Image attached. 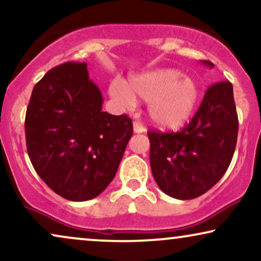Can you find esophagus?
Returning <instances> with one entry per match:
<instances>
[{
    "label": "esophagus",
    "mask_w": 261,
    "mask_h": 261,
    "mask_svg": "<svg viewBox=\"0 0 261 261\" xmlns=\"http://www.w3.org/2000/svg\"><path fill=\"white\" fill-rule=\"evenodd\" d=\"M133 130H134V133H138V134L144 133L145 127L140 122H139V121H134V122H133Z\"/></svg>",
    "instance_id": "obj_1"
}]
</instances>
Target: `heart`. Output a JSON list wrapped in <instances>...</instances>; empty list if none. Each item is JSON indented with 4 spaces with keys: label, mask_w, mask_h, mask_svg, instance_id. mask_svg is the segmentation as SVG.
<instances>
[{
    "label": "heart",
    "mask_w": 261,
    "mask_h": 261,
    "mask_svg": "<svg viewBox=\"0 0 261 261\" xmlns=\"http://www.w3.org/2000/svg\"><path fill=\"white\" fill-rule=\"evenodd\" d=\"M110 94L121 106L133 107L137 96L148 103V115L155 126L178 129L188 122L199 99V87L192 77L172 68H161L132 76L129 84L114 79Z\"/></svg>",
    "instance_id": "heart-1"
}]
</instances>
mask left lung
Masks as SVG:
<instances>
[{
	"label": "left lung",
	"instance_id": "8db88e82",
	"mask_svg": "<svg viewBox=\"0 0 261 261\" xmlns=\"http://www.w3.org/2000/svg\"><path fill=\"white\" fill-rule=\"evenodd\" d=\"M202 64L213 68L210 61ZM232 85L213 84L188 126L178 133L148 132L150 164L158 187L169 197H200L228 170L238 140Z\"/></svg>",
	"mask_w": 261,
	"mask_h": 261
}]
</instances>
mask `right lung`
<instances>
[{
	"label": "right lung",
	"instance_id": "right-lung-1",
	"mask_svg": "<svg viewBox=\"0 0 261 261\" xmlns=\"http://www.w3.org/2000/svg\"><path fill=\"white\" fill-rule=\"evenodd\" d=\"M101 106L86 63L60 64L33 87L27 153L39 177L68 200H91L109 186L133 134L127 115L108 114Z\"/></svg>",
	"mask_w": 261,
	"mask_h": 261
}]
</instances>
